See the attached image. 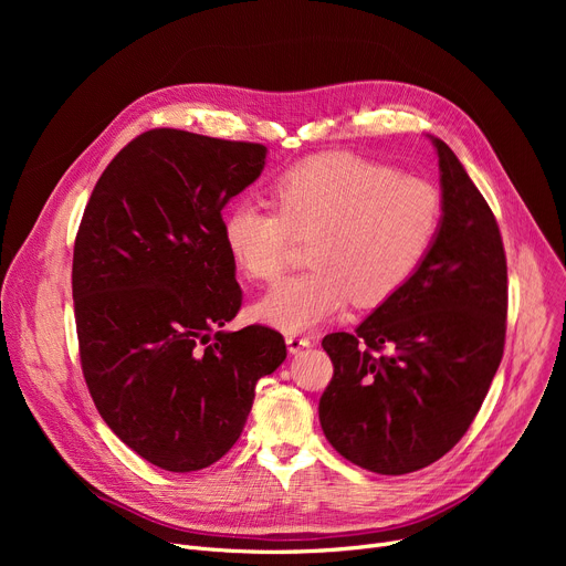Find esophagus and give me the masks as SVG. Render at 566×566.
<instances>
[{
    "label": "esophagus",
    "instance_id": "obj_1",
    "mask_svg": "<svg viewBox=\"0 0 566 566\" xmlns=\"http://www.w3.org/2000/svg\"><path fill=\"white\" fill-rule=\"evenodd\" d=\"M310 346H312V339H310V337H303V335H289V337H286V348H289L291 355L301 353L303 348H310Z\"/></svg>",
    "mask_w": 566,
    "mask_h": 566
}]
</instances>
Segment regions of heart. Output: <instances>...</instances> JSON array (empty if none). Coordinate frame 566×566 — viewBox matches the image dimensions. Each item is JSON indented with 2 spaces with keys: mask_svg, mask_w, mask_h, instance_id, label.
<instances>
[{
  "mask_svg": "<svg viewBox=\"0 0 566 566\" xmlns=\"http://www.w3.org/2000/svg\"><path fill=\"white\" fill-rule=\"evenodd\" d=\"M275 211L238 201L222 218L224 245L241 271L275 280L289 241L310 238V271L282 280L252 316L284 333H305L344 312L395 295L422 265L442 220L440 192L422 178L350 154H328L284 171Z\"/></svg>",
  "mask_w": 566,
  "mask_h": 566,
  "instance_id": "heart-1",
  "label": "heart"
}]
</instances>
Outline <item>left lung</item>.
<instances>
[{"instance_id": "left-lung-1", "label": "left lung", "mask_w": 566, "mask_h": 566, "mask_svg": "<svg viewBox=\"0 0 566 566\" xmlns=\"http://www.w3.org/2000/svg\"><path fill=\"white\" fill-rule=\"evenodd\" d=\"M442 220L431 252L355 333L323 337L335 374L321 429L350 463L406 474L448 454L478 415L500 367L507 259L482 192L442 139Z\"/></svg>"}]
</instances>
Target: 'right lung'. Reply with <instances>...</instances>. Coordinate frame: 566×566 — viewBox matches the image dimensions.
Listing matches in <instances>:
<instances>
[{"mask_svg": "<svg viewBox=\"0 0 566 566\" xmlns=\"http://www.w3.org/2000/svg\"><path fill=\"white\" fill-rule=\"evenodd\" d=\"M268 148L174 128L116 154L73 250L80 360L105 424L169 472L222 459L254 385L286 358L265 325L220 331L241 310L222 208L265 167Z\"/></svg>", "mask_w": 566, "mask_h": 566, "instance_id": "obj_1", "label": "right lung"}]
</instances>
